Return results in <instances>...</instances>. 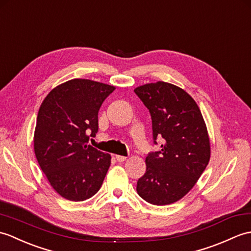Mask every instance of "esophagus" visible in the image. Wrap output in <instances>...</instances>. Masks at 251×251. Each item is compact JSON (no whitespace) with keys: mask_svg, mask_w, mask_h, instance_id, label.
<instances>
[{"mask_svg":"<svg viewBox=\"0 0 251 251\" xmlns=\"http://www.w3.org/2000/svg\"><path fill=\"white\" fill-rule=\"evenodd\" d=\"M115 158L119 162H123L126 160V157L125 156H121V155H115Z\"/></svg>","mask_w":251,"mask_h":251,"instance_id":"obj_1","label":"esophagus"}]
</instances>
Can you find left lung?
I'll use <instances>...</instances> for the list:
<instances>
[{"label": "left lung", "instance_id": "1", "mask_svg": "<svg viewBox=\"0 0 251 251\" xmlns=\"http://www.w3.org/2000/svg\"><path fill=\"white\" fill-rule=\"evenodd\" d=\"M135 93L150 110L154 142L157 137L165 141L145 158L137 192L151 204H171L188 194L211 158L206 124L195 99L176 85L157 81Z\"/></svg>", "mask_w": 251, "mask_h": 251}]
</instances>
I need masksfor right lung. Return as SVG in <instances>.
<instances>
[{
    "mask_svg": "<svg viewBox=\"0 0 251 251\" xmlns=\"http://www.w3.org/2000/svg\"><path fill=\"white\" fill-rule=\"evenodd\" d=\"M115 86L72 79L55 86L40 104L34 151L57 194L69 201L90 199L101 187L111 155L87 144L98 130V111Z\"/></svg>",
    "mask_w": 251,
    "mask_h": 251,
    "instance_id": "right-lung-1",
    "label": "right lung"
}]
</instances>
